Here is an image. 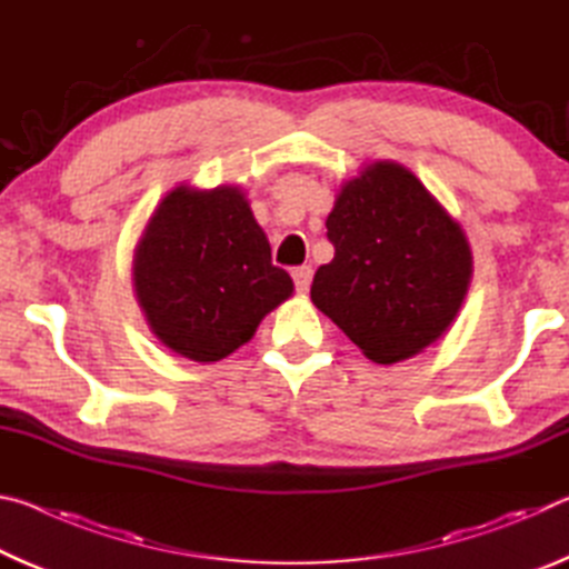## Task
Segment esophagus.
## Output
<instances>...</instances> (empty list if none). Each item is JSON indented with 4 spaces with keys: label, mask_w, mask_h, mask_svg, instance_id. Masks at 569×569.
Segmentation results:
<instances>
[{
    "label": "esophagus",
    "mask_w": 569,
    "mask_h": 569,
    "mask_svg": "<svg viewBox=\"0 0 569 569\" xmlns=\"http://www.w3.org/2000/svg\"><path fill=\"white\" fill-rule=\"evenodd\" d=\"M311 278H313L311 266H301V268H296V271H293L296 291H298V293H306V291H308V286H311Z\"/></svg>",
    "instance_id": "1"
}]
</instances>
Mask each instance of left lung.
<instances>
[{
	"mask_svg": "<svg viewBox=\"0 0 569 569\" xmlns=\"http://www.w3.org/2000/svg\"><path fill=\"white\" fill-rule=\"evenodd\" d=\"M333 261L311 301L373 363L413 359L437 343L465 303L471 248L465 228L397 160L363 162L326 218Z\"/></svg>",
	"mask_w": 569,
	"mask_h": 569,
	"instance_id": "8db88e82",
	"label": "left lung"
}]
</instances>
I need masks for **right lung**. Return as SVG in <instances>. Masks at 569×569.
I'll return each mask as SVG.
<instances>
[{
	"label": "right lung",
	"instance_id": "obj_1",
	"mask_svg": "<svg viewBox=\"0 0 569 569\" xmlns=\"http://www.w3.org/2000/svg\"><path fill=\"white\" fill-rule=\"evenodd\" d=\"M132 288L156 339L198 363L238 351L293 296L248 196L230 182L166 192L132 250Z\"/></svg>",
	"mask_w": 569,
	"mask_h": 569
}]
</instances>
